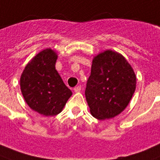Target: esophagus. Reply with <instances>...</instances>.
<instances>
[{
  "mask_svg": "<svg viewBox=\"0 0 160 160\" xmlns=\"http://www.w3.org/2000/svg\"><path fill=\"white\" fill-rule=\"evenodd\" d=\"M80 90H81V86H80V85H78V86H76V87H75V88H74V91H75V92H80Z\"/></svg>",
  "mask_w": 160,
  "mask_h": 160,
  "instance_id": "34e87169",
  "label": "esophagus"
}]
</instances>
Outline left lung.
<instances>
[{
    "label": "left lung",
    "mask_w": 160,
    "mask_h": 160,
    "mask_svg": "<svg viewBox=\"0 0 160 160\" xmlns=\"http://www.w3.org/2000/svg\"><path fill=\"white\" fill-rule=\"evenodd\" d=\"M135 89V73L122 54L107 50L93 58L85 94L94 118L105 120L120 114Z\"/></svg>",
    "instance_id": "8db88e82"
}]
</instances>
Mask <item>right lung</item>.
<instances>
[{"mask_svg": "<svg viewBox=\"0 0 160 160\" xmlns=\"http://www.w3.org/2000/svg\"><path fill=\"white\" fill-rule=\"evenodd\" d=\"M57 58L51 48L41 51L21 75V91L27 104L46 117L60 113L72 95L55 69Z\"/></svg>", "mask_w": 160, "mask_h": 160, "instance_id": "1", "label": "right lung"}]
</instances>
